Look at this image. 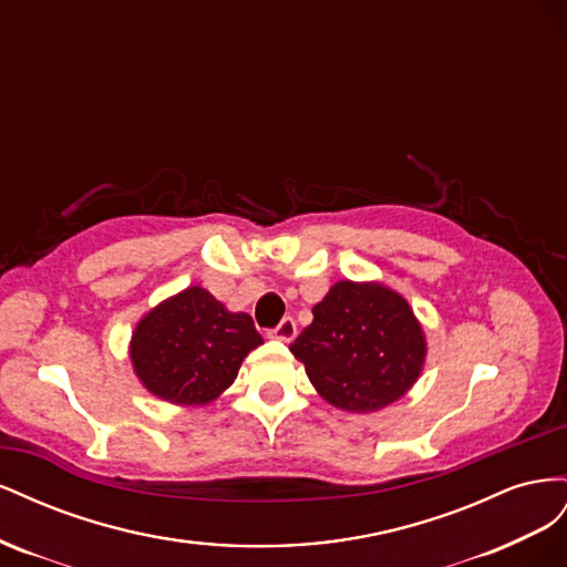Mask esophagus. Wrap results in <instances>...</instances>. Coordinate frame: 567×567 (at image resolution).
<instances>
[{
    "label": "esophagus",
    "mask_w": 567,
    "mask_h": 567,
    "mask_svg": "<svg viewBox=\"0 0 567 567\" xmlns=\"http://www.w3.org/2000/svg\"><path fill=\"white\" fill-rule=\"evenodd\" d=\"M296 333H298V326H296L293 317H284V319L277 323V329L269 331V338H277V340L288 342V340L296 338Z\"/></svg>",
    "instance_id": "obj_1"
}]
</instances>
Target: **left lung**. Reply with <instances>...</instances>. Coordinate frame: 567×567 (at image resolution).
Instances as JSON below:
<instances>
[{
    "instance_id": "left-lung-1",
    "label": "left lung",
    "mask_w": 567,
    "mask_h": 567,
    "mask_svg": "<svg viewBox=\"0 0 567 567\" xmlns=\"http://www.w3.org/2000/svg\"><path fill=\"white\" fill-rule=\"evenodd\" d=\"M315 321L290 342L321 398L346 411H375L416 383L425 340L402 296L379 284H336Z\"/></svg>"
}]
</instances>
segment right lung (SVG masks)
Listing matches in <instances>:
<instances>
[{
  "label": "right lung",
  "mask_w": 567,
  "mask_h": 567,
  "mask_svg": "<svg viewBox=\"0 0 567 567\" xmlns=\"http://www.w3.org/2000/svg\"><path fill=\"white\" fill-rule=\"evenodd\" d=\"M260 342L246 312L225 310L208 290L194 286L136 323L130 357L156 398L208 404L234 383L244 357Z\"/></svg>",
  "instance_id": "1"
}]
</instances>
